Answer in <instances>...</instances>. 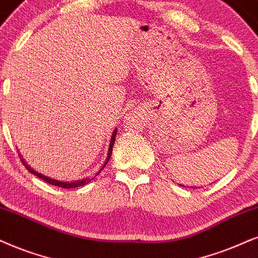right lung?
Segmentation results:
<instances>
[{
	"instance_id": "1",
	"label": "right lung",
	"mask_w": 258,
	"mask_h": 258,
	"mask_svg": "<svg viewBox=\"0 0 258 258\" xmlns=\"http://www.w3.org/2000/svg\"><path fill=\"white\" fill-rule=\"evenodd\" d=\"M116 131H118V128L114 130L113 133H112V137H110V142H109V146H108V152H107V158H106V161L103 162V165H102V167H101L100 170L96 172V175L94 176V177H91V178H90V177H87V178H82V180L73 181V182H63V181H58V180H54V178H50V177H47V176L42 175V174H40V172L35 171L34 169H32L31 167H29V165L27 164V163L25 162V159L22 158V157H21V161H22V163H24V164L26 165V168H27V170H28L29 172H32V174H34L35 176H37V177L41 178V180H44L45 182H47V183H50V184H52V185H58V187H61V188H69V189H70V188L82 187V185H86L87 183H89V182H90L91 180H94V178H95L96 176L100 174L101 170H102V169L106 167L107 163H108L109 158H110V156H112L113 145H114V142H115V137H116ZM20 156H21V155H20Z\"/></svg>"
}]
</instances>
